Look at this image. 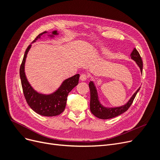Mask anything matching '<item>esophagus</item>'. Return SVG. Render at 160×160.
<instances>
[{
  "label": "esophagus",
  "mask_w": 160,
  "mask_h": 160,
  "mask_svg": "<svg viewBox=\"0 0 160 160\" xmlns=\"http://www.w3.org/2000/svg\"><path fill=\"white\" fill-rule=\"evenodd\" d=\"M87 79H88V75H87L86 74H81L80 75V80L81 81H86Z\"/></svg>",
  "instance_id": "1"
}]
</instances>
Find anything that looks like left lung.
I'll list each match as a JSON object with an SVG mask.
<instances>
[{
  "mask_svg": "<svg viewBox=\"0 0 160 160\" xmlns=\"http://www.w3.org/2000/svg\"><path fill=\"white\" fill-rule=\"evenodd\" d=\"M131 58L132 59L135 61L138 67H139L140 71L142 74V69H143V62L142 59L140 56L139 53L137 49L134 48L132 52L131 53ZM89 87L90 89V110L91 112L93 113L95 117L101 119H108L113 118L125 112L132 104L133 101L136 96L138 92L140 89V88L135 92L134 94L132 96V98L129 99L127 103L124 105L120 106V107L116 108H106L100 103L98 90L96 89V87L93 81H90L89 83Z\"/></svg>",
  "mask_w": 160,
  "mask_h": 160,
  "instance_id": "8db88e82",
  "label": "left lung"
}]
</instances>
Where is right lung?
<instances>
[{
  "label": "right lung",
  "mask_w": 160,
  "mask_h": 160,
  "mask_svg": "<svg viewBox=\"0 0 160 160\" xmlns=\"http://www.w3.org/2000/svg\"><path fill=\"white\" fill-rule=\"evenodd\" d=\"M49 33L47 31L39 34L32 42L41 38L45 34ZM57 31L51 32V35H48L51 38L55 35H58ZM31 47V45H28L24 55L23 59L20 67V77L24 95L29 107L36 112L42 116L52 117L61 114L65 110L67 96L69 92L79 83V74H76L69 78L63 81L61 86L55 92L51 94H42L38 93L28 83L25 72V65L27 55Z\"/></svg>",
  "instance_id": "1"
}]
</instances>
